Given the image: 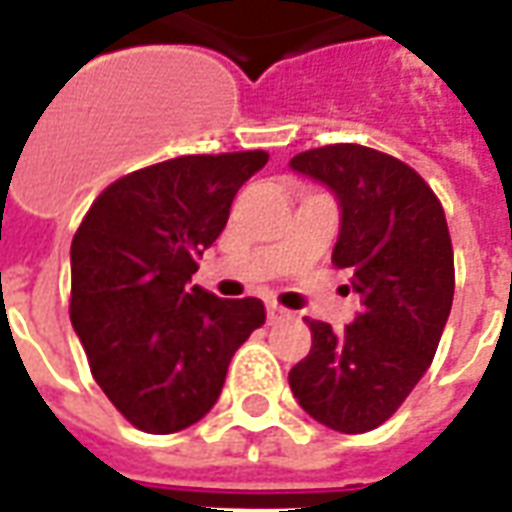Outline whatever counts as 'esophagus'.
<instances>
[{
	"instance_id": "1",
	"label": "esophagus",
	"mask_w": 512,
	"mask_h": 512,
	"mask_svg": "<svg viewBox=\"0 0 512 512\" xmlns=\"http://www.w3.org/2000/svg\"><path fill=\"white\" fill-rule=\"evenodd\" d=\"M266 310H268V321H271V324H277V321H285V318H291V310H285V307L277 305V302H268Z\"/></svg>"
}]
</instances>
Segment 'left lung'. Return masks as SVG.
<instances>
[{"mask_svg": "<svg viewBox=\"0 0 512 512\" xmlns=\"http://www.w3.org/2000/svg\"><path fill=\"white\" fill-rule=\"evenodd\" d=\"M291 169L338 196L341 235L332 266L349 274L363 307L341 332L307 318L313 346L288 382L324 427L368 432L399 410L441 343L455 296L446 216L416 169L368 146L307 149Z\"/></svg>", "mask_w": 512, "mask_h": 512, "instance_id": "8db88e82", "label": "left lung"}]
</instances>
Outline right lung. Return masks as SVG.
I'll return each mask as SVG.
<instances>
[{"label":"right lung","instance_id":"obj_1","mask_svg":"<svg viewBox=\"0 0 512 512\" xmlns=\"http://www.w3.org/2000/svg\"><path fill=\"white\" fill-rule=\"evenodd\" d=\"M268 152L182 155L124 174L71 241V324L99 388L138 430H185L216 405L241 343L266 324L255 296L191 285Z\"/></svg>","mask_w":512,"mask_h":512}]
</instances>
